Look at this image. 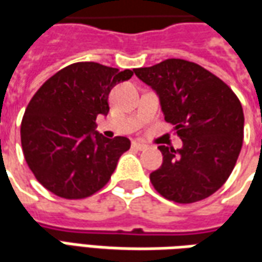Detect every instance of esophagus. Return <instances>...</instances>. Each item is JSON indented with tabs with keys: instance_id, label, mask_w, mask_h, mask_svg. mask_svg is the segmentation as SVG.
<instances>
[{
	"instance_id": "34e87169",
	"label": "esophagus",
	"mask_w": 262,
	"mask_h": 262,
	"mask_svg": "<svg viewBox=\"0 0 262 262\" xmlns=\"http://www.w3.org/2000/svg\"><path fill=\"white\" fill-rule=\"evenodd\" d=\"M132 147L137 150H144L147 149V144L142 143V142H133V143H132Z\"/></svg>"
}]
</instances>
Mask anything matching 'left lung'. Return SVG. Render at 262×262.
<instances>
[{
	"label": "left lung",
	"instance_id": "8db88e82",
	"mask_svg": "<svg viewBox=\"0 0 262 262\" xmlns=\"http://www.w3.org/2000/svg\"><path fill=\"white\" fill-rule=\"evenodd\" d=\"M160 100L164 120L183 146H159L163 164L150 182L167 200L195 203L215 193L231 174L244 137V113L235 93L194 62L166 59L135 69Z\"/></svg>",
	"mask_w": 262,
	"mask_h": 262
}]
</instances>
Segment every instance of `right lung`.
Masks as SVG:
<instances>
[{"label": "right lung", "mask_w": 262, "mask_h": 262, "mask_svg": "<svg viewBox=\"0 0 262 262\" xmlns=\"http://www.w3.org/2000/svg\"><path fill=\"white\" fill-rule=\"evenodd\" d=\"M133 71L78 62L51 76L24 113L21 143L36 180L63 199H83L109 182L127 137L107 139L96 118L109 112V92Z\"/></svg>", "instance_id": "1"}]
</instances>
